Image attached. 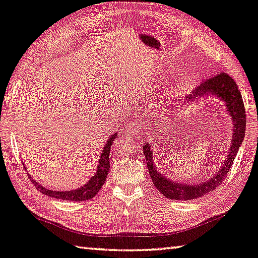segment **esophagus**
Instances as JSON below:
<instances>
[{
	"label": "esophagus",
	"instance_id": "obj_1",
	"mask_svg": "<svg viewBox=\"0 0 258 258\" xmlns=\"http://www.w3.org/2000/svg\"><path fill=\"white\" fill-rule=\"evenodd\" d=\"M125 133L131 135V137H134V135L140 134V126L135 121H131L130 124L126 125L125 127Z\"/></svg>",
	"mask_w": 258,
	"mask_h": 258
}]
</instances>
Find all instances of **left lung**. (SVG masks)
<instances>
[{"label":"left lung","mask_w":258,"mask_h":258,"mask_svg":"<svg viewBox=\"0 0 258 258\" xmlns=\"http://www.w3.org/2000/svg\"><path fill=\"white\" fill-rule=\"evenodd\" d=\"M214 97L215 99H219L220 104L226 107L227 113L231 117L232 120V139L231 145L229 149L227 158L224 159L223 163L220 167L219 171L209 179H205L202 182L198 184H188V182H179L167 178L162 175L157 168L158 162L154 161V154L152 149L150 148L148 142L144 143L143 153L147 158V165L149 169V174L152 178L154 186L167 199L170 200H179V201H191L204 196L205 194L211 193L217 187L221 184L223 178L229 172L233 160L238 153L242 140L245 138L246 130V111L243 107V101L240 91L238 90L237 83L233 81L231 77H229L227 73H220L218 76L209 79L204 81L200 87L187 95L185 100L186 105H189L190 102L199 100L200 98ZM182 105V104H180ZM179 107H176V109Z\"/></svg>","instance_id":"8db88e82"}]
</instances>
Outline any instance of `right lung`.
I'll return each mask as SVG.
<instances>
[{
    "label": "right lung",
    "mask_w": 258,
    "mask_h": 258,
    "mask_svg": "<svg viewBox=\"0 0 258 258\" xmlns=\"http://www.w3.org/2000/svg\"><path fill=\"white\" fill-rule=\"evenodd\" d=\"M117 133H113L110 135L109 139L107 140L104 149H102L101 157L99 161L97 163V169L96 174L93 175L90 179H89L86 184L82 185L80 188H74L71 190H51L46 188V187L41 186L39 182H37L35 179H32L31 176L28 174V177L30 178L32 184L41 193L49 196L51 199H57V200H63V201H78V202H82V201H87L92 199L93 196L98 194V191L100 190L102 185L105 184L107 175H108L109 171V152L111 150V144H113L114 140L117 138ZM25 169L27 171V168L25 166Z\"/></svg>",
    "instance_id": "1"
}]
</instances>
